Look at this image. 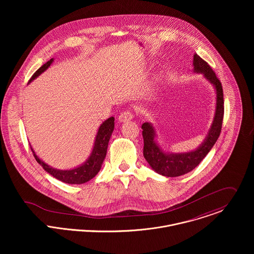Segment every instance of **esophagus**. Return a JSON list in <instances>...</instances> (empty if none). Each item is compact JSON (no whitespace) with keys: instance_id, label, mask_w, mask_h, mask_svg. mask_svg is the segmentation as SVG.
<instances>
[{"instance_id":"esophagus-1","label":"esophagus","mask_w":254,"mask_h":254,"mask_svg":"<svg viewBox=\"0 0 254 254\" xmlns=\"http://www.w3.org/2000/svg\"><path fill=\"white\" fill-rule=\"evenodd\" d=\"M133 117H134V114L131 110H125L119 114L118 120L120 122H125V121H129V120L133 119Z\"/></svg>"}]
</instances>
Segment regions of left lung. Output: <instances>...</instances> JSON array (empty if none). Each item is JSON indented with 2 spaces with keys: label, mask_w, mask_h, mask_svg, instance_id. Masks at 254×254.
<instances>
[{
  "label": "left lung",
  "mask_w": 254,
  "mask_h": 254,
  "mask_svg": "<svg viewBox=\"0 0 254 254\" xmlns=\"http://www.w3.org/2000/svg\"><path fill=\"white\" fill-rule=\"evenodd\" d=\"M193 69L203 73L204 77L216 89V111L206 139L193 151L185 153H165L154 142V129L150 123L142 125L144 138V156L150 167L158 174L166 177H178L194 169L210 151L220 136L224 117V96L220 80L210 65L196 54L193 56Z\"/></svg>",
  "instance_id": "8db88e82"
}]
</instances>
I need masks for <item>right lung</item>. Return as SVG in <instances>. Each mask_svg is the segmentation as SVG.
<instances>
[{
	"mask_svg": "<svg viewBox=\"0 0 254 254\" xmlns=\"http://www.w3.org/2000/svg\"><path fill=\"white\" fill-rule=\"evenodd\" d=\"M52 63H53V59L47 62L45 64H43L36 72L32 75L29 82L35 79L41 73L44 72L51 65ZM113 128H114V117H110L100 126L97 137H96L95 145L89 159L83 165L71 170H58L53 167H50L37 156L32 147H31V150L33 151V155L37 162L40 165H42V167L49 174L54 176L56 179L67 184H83L93 179L100 171L103 161L105 160V157L107 155L109 139L113 131Z\"/></svg>",
	"mask_w": 254,
	"mask_h": 254,
	"instance_id": "add662e5",
	"label": "right lung"
}]
</instances>
